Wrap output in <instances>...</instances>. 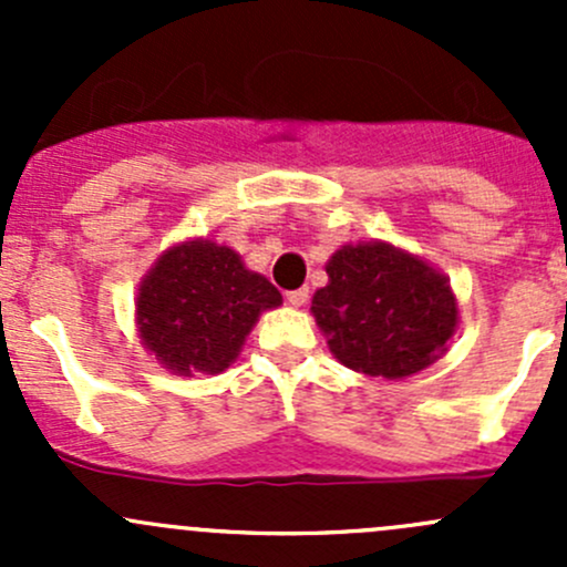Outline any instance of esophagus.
I'll use <instances>...</instances> for the list:
<instances>
[{
  "label": "esophagus",
  "instance_id": "1",
  "mask_svg": "<svg viewBox=\"0 0 567 567\" xmlns=\"http://www.w3.org/2000/svg\"><path fill=\"white\" fill-rule=\"evenodd\" d=\"M307 301H310V290H307V288L290 290V293H288V305H293V307H305Z\"/></svg>",
  "mask_w": 567,
  "mask_h": 567
}]
</instances>
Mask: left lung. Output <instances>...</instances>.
Returning a JSON list of instances; mask_svg holds the SVG:
<instances>
[{
  "instance_id": "left-lung-1",
  "label": "left lung",
  "mask_w": 567,
  "mask_h": 567,
  "mask_svg": "<svg viewBox=\"0 0 567 567\" xmlns=\"http://www.w3.org/2000/svg\"><path fill=\"white\" fill-rule=\"evenodd\" d=\"M326 274L310 312L340 364L400 381L447 353L458 299L450 277L425 257L373 238L337 249Z\"/></svg>"
}]
</instances>
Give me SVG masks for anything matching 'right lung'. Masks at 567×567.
Listing matches in <instances>:
<instances>
[{
    "mask_svg": "<svg viewBox=\"0 0 567 567\" xmlns=\"http://www.w3.org/2000/svg\"><path fill=\"white\" fill-rule=\"evenodd\" d=\"M140 342L173 375L225 373L282 293L236 249L188 238L158 255L136 290Z\"/></svg>",
    "mask_w": 567,
    "mask_h": 567,
    "instance_id": "1",
    "label": "right lung"
}]
</instances>
